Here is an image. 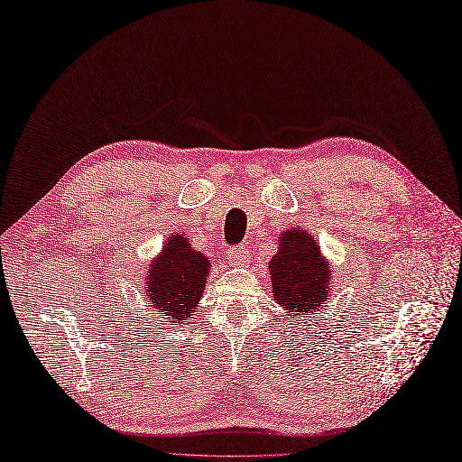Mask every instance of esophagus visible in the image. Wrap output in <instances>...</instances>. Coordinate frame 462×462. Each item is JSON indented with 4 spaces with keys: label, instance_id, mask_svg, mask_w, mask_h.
I'll return each mask as SVG.
<instances>
[{
    "label": "esophagus",
    "instance_id": "obj_1",
    "mask_svg": "<svg viewBox=\"0 0 462 462\" xmlns=\"http://www.w3.org/2000/svg\"><path fill=\"white\" fill-rule=\"evenodd\" d=\"M229 262L233 263V265H245L246 262H248V248L246 246H235V248H231L229 250Z\"/></svg>",
    "mask_w": 462,
    "mask_h": 462
}]
</instances>
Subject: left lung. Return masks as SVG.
<instances>
[{
    "label": "left lung",
    "mask_w": 462,
    "mask_h": 462,
    "mask_svg": "<svg viewBox=\"0 0 462 462\" xmlns=\"http://www.w3.org/2000/svg\"><path fill=\"white\" fill-rule=\"evenodd\" d=\"M273 300L289 314H309L318 318L321 306L328 304L331 287L329 263L306 231L295 227L279 236V250L270 260Z\"/></svg>",
    "instance_id": "8db88e82"
}]
</instances>
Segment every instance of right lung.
I'll use <instances>...</instances> for the list:
<instances>
[{"instance_id": "right-lung-1", "label": "right lung", "mask_w": 462, "mask_h": 462, "mask_svg": "<svg viewBox=\"0 0 462 462\" xmlns=\"http://www.w3.org/2000/svg\"><path fill=\"white\" fill-rule=\"evenodd\" d=\"M208 273L209 260L190 246L183 233L171 235L162 254L150 263L144 299L153 310L170 319L171 326H177L192 316L204 292Z\"/></svg>"}]
</instances>
